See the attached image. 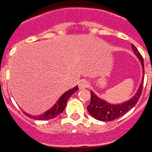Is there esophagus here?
<instances>
[{
	"label": "esophagus",
	"mask_w": 152,
	"mask_h": 152,
	"mask_svg": "<svg viewBox=\"0 0 152 152\" xmlns=\"http://www.w3.org/2000/svg\"><path fill=\"white\" fill-rule=\"evenodd\" d=\"M89 86H90V84H89V82L86 81V80H81V81L79 82V87L80 89H85V88H88Z\"/></svg>",
	"instance_id": "34e87169"
}]
</instances>
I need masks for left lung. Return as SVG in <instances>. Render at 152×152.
I'll return each instance as SVG.
<instances>
[{"instance_id": "obj_1", "label": "left lung", "mask_w": 152, "mask_h": 152, "mask_svg": "<svg viewBox=\"0 0 152 152\" xmlns=\"http://www.w3.org/2000/svg\"><path fill=\"white\" fill-rule=\"evenodd\" d=\"M131 45L134 52L139 57V59L141 61L142 67H144V60L142 56L134 45L132 44ZM144 73H145V70H144ZM143 84L144 81H142L134 96L127 102L122 103L119 105L109 104L105 101L100 99L99 97H97L92 91H91V104L87 107V110L93 118L100 121L109 122V121H113L117 119L127 113L129 110H131L132 108L136 105L142 93Z\"/></svg>"}]
</instances>
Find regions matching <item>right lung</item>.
<instances>
[{"mask_svg":"<svg viewBox=\"0 0 152 152\" xmlns=\"http://www.w3.org/2000/svg\"><path fill=\"white\" fill-rule=\"evenodd\" d=\"M77 91H79L78 86H76V87H74L72 90H69L66 93H64L60 97V99L57 101V102L56 103L55 106L51 108V109L48 110L46 113L42 114V115H39V116H37V117L36 116L34 117V116H30L28 114H26L27 116H28V117H32L35 120H49L51 119V118H54L57 115H59V114L63 112L64 108H65L66 105H67V100L70 98V96L73 95L74 92H76Z\"/></svg>","mask_w":152,"mask_h":152,"instance_id":"obj_1","label":"right lung"}]
</instances>
